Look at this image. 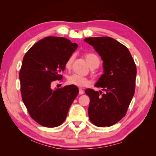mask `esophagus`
<instances>
[{"mask_svg":"<svg viewBox=\"0 0 156 156\" xmlns=\"http://www.w3.org/2000/svg\"><path fill=\"white\" fill-rule=\"evenodd\" d=\"M84 93V91L82 90V88H79V94H83Z\"/></svg>","mask_w":156,"mask_h":156,"instance_id":"1","label":"esophagus"}]
</instances>
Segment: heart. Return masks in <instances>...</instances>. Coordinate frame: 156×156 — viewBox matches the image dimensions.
I'll use <instances>...</instances> for the list:
<instances>
[{
    "mask_svg": "<svg viewBox=\"0 0 156 156\" xmlns=\"http://www.w3.org/2000/svg\"><path fill=\"white\" fill-rule=\"evenodd\" d=\"M84 57L91 68H97L99 64H100V58H98V56L97 54H92V53H88V54H86L84 55ZM74 59V55H71L68 58L65 63V68L66 69H69L71 68ZM68 83L70 85L75 86V87H84L90 84V81L88 80L87 78L84 77L82 76H80L78 74H72L69 76L68 79Z\"/></svg>",
    "mask_w": 156,
    "mask_h": 156,
    "instance_id": "obj_1",
    "label": "heart"
}]
</instances>
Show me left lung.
<instances>
[{
    "mask_svg": "<svg viewBox=\"0 0 156 156\" xmlns=\"http://www.w3.org/2000/svg\"><path fill=\"white\" fill-rule=\"evenodd\" d=\"M101 55L103 61V74L96 87L102 91L88 88V117L99 127H110L124 117L135 93L137 68L129 49L109 37L84 39Z\"/></svg>",
    "mask_w": 156,
    "mask_h": 156,
    "instance_id": "obj_1",
    "label": "left lung"
}]
</instances>
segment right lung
<instances>
[{"instance_id":"add662e5","label":"right lung","mask_w":156,"mask_h":156,"mask_svg":"<svg viewBox=\"0 0 156 156\" xmlns=\"http://www.w3.org/2000/svg\"><path fill=\"white\" fill-rule=\"evenodd\" d=\"M77 48L66 38L47 37L33 45L23 58L19 72L22 99L31 117L39 125H62L77 97L79 90L75 86L51 88L53 82L62 78L65 63Z\"/></svg>"}]
</instances>
